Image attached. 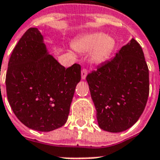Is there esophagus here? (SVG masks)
<instances>
[{
	"label": "esophagus",
	"mask_w": 160,
	"mask_h": 160,
	"mask_svg": "<svg viewBox=\"0 0 160 160\" xmlns=\"http://www.w3.org/2000/svg\"><path fill=\"white\" fill-rule=\"evenodd\" d=\"M87 75H88V71H87L86 69H83L82 71H81V78H82V80H85Z\"/></svg>",
	"instance_id": "1"
}]
</instances>
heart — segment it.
<instances>
[{"label": "heart", "mask_w": 160, "mask_h": 160, "mask_svg": "<svg viewBox=\"0 0 160 160\" xmlns=\"http://www.w3.org/2000/svg\"><path fill=\"white\" fill-rule=\"evenodd\" d=\"M113 46V38L102 33L86 35L74 44L75 49L80 52H88L94 49L92 54V59L97 63L104 61L110 55Z\"/></svg>", "instance_id": "heart-1"}]
</instances>
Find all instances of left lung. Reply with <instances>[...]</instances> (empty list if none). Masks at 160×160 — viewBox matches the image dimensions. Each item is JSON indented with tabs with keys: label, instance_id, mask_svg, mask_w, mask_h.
I'll return each mask as SVG.
<instances>
[{
	"label": "left lung",
	"instance_id": "8db88e82",
	"mask_svg": "<svg viewBox=\"0 0 160 160\" xmlns=\"http://www.w3.org/2000/svg\"><path fill=\"white\" fill-rule=\"evenodd\" d=\"M86 80L101 129L122 132L138 121L147 102L150 83L143 50L134 38Z\"/></svg>",
	"mask_w": 160,
	"mask_h": 160
}]
</instances>
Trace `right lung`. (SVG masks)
<instances>
[{
	"instance_id": "obj_1",
	"label": "right lung",
	"mask_w": 160,
	"mask_h": 160,
	"mask_svg": "<svg viewBox=\"0 0 160 160\" xmlns=\"http://www.w3.org/2000/svg\"><path fill=\"white\" fill-rule=\"evenodd\" d=\"M80 66L68 68L48 54L37 28L26 31L13 50L6 72L7 98L17 118L38 132L67 122Z\"/></svg>"
}]
</instances>
